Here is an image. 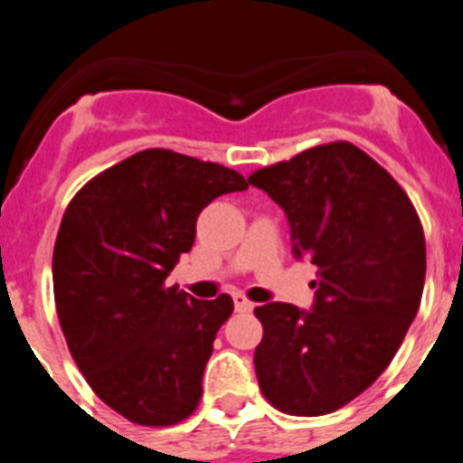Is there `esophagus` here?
<instances>
[{"label": "esophagus", "instance_id": "34e87169", "mask_svg": "<svg viewBox=\"0 0 463 463\" xmlns=\"http://www.w3.org/2000/svg\"><path fill=\"white\" fill-rule=\"evenodd\" d=\"M232 298H234V308L239 310V313H250V310L255 308V304H252V301H248V298H245L241 292L232 294Z\"/></svg>", "mask_w": 463, "mask_h": 463}]
</instances>
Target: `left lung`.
<instances>
[{"label":"left lung","instance_id":"left-lung-1","mask_svg":"<svg viewBox=\"0 0 463 463\" xmlns=\"http://www.w3.org/2000/svg\"><path fill=\"white\" fill-rule=\"evenodd\" d=\"M248 183L285 211L297 260L320 269L310 310L255 308L261 394L289 415L334 412L390 366L415 320L427 273L424 232L406 192L345 141L304 150Z\"/></svg>","mask_w":463,"mask_h":463}]
</instances>
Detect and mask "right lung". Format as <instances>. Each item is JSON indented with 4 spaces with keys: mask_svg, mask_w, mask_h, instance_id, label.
I'll return each instance as SVG.
<instances>
[{
    "mask_svg": "<svg viewBox=\"0 0 463 463\" xmlns=\"http://www.w3.org/2000/svg\"><path fill=\"white\" fill-rule=\"evenodd\" d=\"M243 190L236 171L150 148L92 178L64 213L52 252L60 326L94 394L129 422L169 427L202 399L234 301H196L166 276L192 250L199 213Z\"/></svg>",
    "mask_w": 463,
    "mask_h": 463,
    "instance_id": "right-lung-1",
    "label": "right lung"
}]
</instances>
